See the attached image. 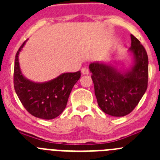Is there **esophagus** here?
Returning a JSON list of instances; mask_svg holds the SVG:
<instances>
[{"label":"esophagus","mask_w":160,"mask_h":160,"mask_svg":"<svg viewBox=\"0 0 160 160\" xmlns=\"http://www.w3.org/2000/svg\"><path fill=\"white\" fill-rule=\"evenodd\" d=\"M81 71H82V74H89V73H90V71H89L88 69H87V68H85V67H83Z\"/></svg>","instance_id":"1"}]
</instances>
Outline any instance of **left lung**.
Segmentation results:
<instances>
[{"instance_id": "8db88e82", "label": "left lung", "mask_w": 160, "mask_h": 160, "mask_svg": "<svg viewBox=\"0 0 160 160\" xmlns=\"http://www.w3.org/2000/svg\"><path fill=\"white\" fill-rule=\"evenodd\" d=\"M131 38L129 50L134 58L131 70L122 73L112 65L102 62H93L89 66L98 104L103 112L111 116L130 114L148 89V53L135 36L131 34Z\"/></svg>"}]
</instances>
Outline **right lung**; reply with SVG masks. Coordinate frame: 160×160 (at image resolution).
<instances>
[{
  "instance_id": "obj_1",
  "label": "right lung",
  "mask_w": 160,
  "mask_h": 160,
  "mask_svg": "<svg viewBox=\"0 0 160 160\" xmlns=\"http://www.w3.org/2000/svg\"><path fill=\"white\" fill-rule=\"evenodd\" d=\"M26 41L19 48L15 57L14 89L29 114L39 118L53 119L59 116L66 108L72 89L81 77V72L64 73L43 83L33 82L25 78L20 69L18 55Z\"/></svg>"
}]
</instances>
